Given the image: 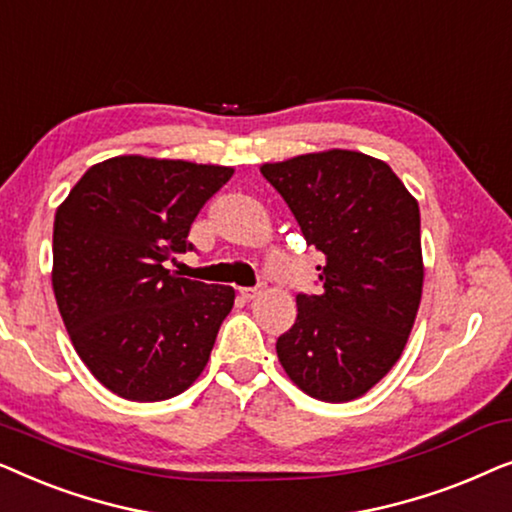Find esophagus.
Returning <instances> with one entry per match:
<instances>
[{
    "instance_id": "34e87169",
    "label": "esophagus",
    "mask_w": 512,
    "mask_h": 512,
    "mask_svg": "<svg viewBox=\"0 0 512 512\" xmlns=\"http://www.w3.org/2000/svg\"><path fill=\"white\" fill-rule=\"evenodd\" d=\"M261 286H249V289H240V293H242V298H247V300H254L256 296H261Z\"/></svg>"
}]
</instances>
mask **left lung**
I'll return each instance as SVG.
<instances>
[{
    "label": "left lung",
    "mask_w": 512,
    "mask_h": 512,
    "mask_svg": "<svg viewBox=\"0 0 512 512\" xmlns=\"http://www.w3.org/2000/svg\"><path fill=\"white\" fill-rule=\"evenodd\" d=\"M261 174L324 254L319 293H298V317L277 338L286 375L319 401L375 387L401 356L422 300L419 205L382 160L359 151L307 153Z\"/></svg>",
    "instance_id": "obj_1"
}]
</instances>
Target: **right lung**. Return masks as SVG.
Wrapping results in <instances>:
<instances>
[{"instance_id":"add662e5","label":"right lung","mask_w":512,"mask_h":512,"mask_svg":"<svg viewBox=\"0 0 512 512\" xmlns=\"http://www.w3.org/2000/svg\"><path fill=\"white\" fill-rule=\"evenodd\" d=\"M230 167L118 156L83 174L53 223V291L76 354L116 396L153 403L198 380L233 286L174 277Z\"/></svg>"}]
</instances>
